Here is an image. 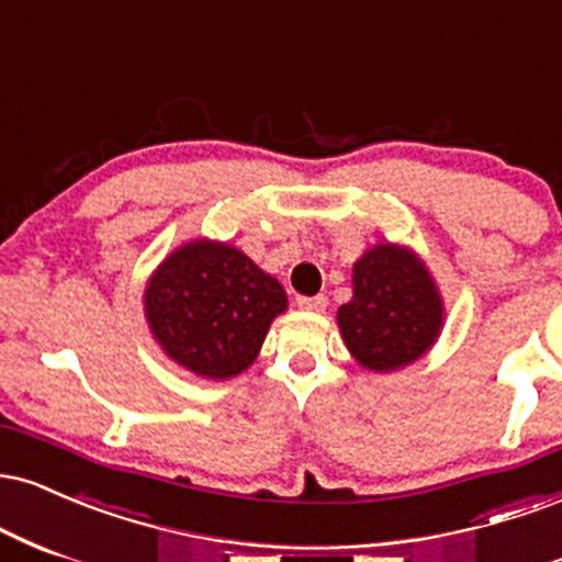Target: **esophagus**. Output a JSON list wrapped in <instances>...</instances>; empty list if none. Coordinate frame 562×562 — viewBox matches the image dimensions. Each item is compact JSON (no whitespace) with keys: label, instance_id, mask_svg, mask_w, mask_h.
<instances>
[{"label":"esophagus","instance_id":"esophagus-1","mask_svg":"<svg viewBox=\"0 0 562 562\" xmlns=\"http://www.w3.org/2000/svg\"><path fill=\"white\" fill-rule=\"evenodd\" d=\"M295 303H299V308H303V312H312V314H319V312H325V308H327L325 295H314V299L299 295V299H295Z\"/></svg>","mask_w":562,"mask_h":562}]
</instances>
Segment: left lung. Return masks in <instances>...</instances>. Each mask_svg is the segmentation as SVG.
I'll return each instance as SVG.
<instances>
[{"label": "left lung", "instance_id": "8db88e82", "mask_svg": "<svg viewBox=\"0 0 562 562\" xmlns=\"http://www.w3.org/2000/svg\"><path fill=\"white\" fill-rule=\"evenodd\" d=\"M353 295L338 308L340 338L370 372L415 364L443 330L441 290L409 245L378 243L353 263Z\"/></svg>", "mask_w": 562, "mask_h": 562}]
</instances>
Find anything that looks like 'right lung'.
I'll return each mask as SVG.
<instances>
[{
  "label": "right lung",
  "instance_id": "add662e5",
  "mask_svg": "<svg viewBox=\"0 0 562 562\" xmlns=\"http://www.w3.org/2000/svg\"><path fill=\"white\" fill-rule=\"evenodd\" d=\"M145 319L173 364L205 380H229L259 357L288 293L232 243L192 237L145 282Z\"/></svg>",
  "mask_w": 562,
  "mask_h": 562
}]
</instances>
